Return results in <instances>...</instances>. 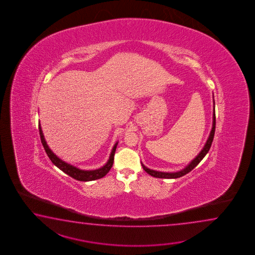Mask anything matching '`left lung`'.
<instances>
[{
  "instance_id": "left-lung-1",
  "label": "left lung",
  "mask_w": 255,
  "mask_h": 255,
  "mask_svg": "<svg viewBox=\"0 0 255 255\" xmlns=\"http://www.w3.org/2000/svg\"><path fill=\"white\" fill-rule=\"evenodd\" d=\"M213 105H215L214 99H213ZM212 128L211 130L210 135L207 139L205 145L203 146V148L201 149V151L198 154V156H196L194 159H192L190 161V164H188L183 169L177 171V172H163V171H157V170H153L150 168H146V166L141 162L142 168L146 171V173L149 174L152 177L155 178H159V179H177V178H180L182 176H184L186 174L190 172L193 168H195L196 166L201 162L202 158L206 156L207 153L210 150L211 146H212V141H213V137H214V134H215V125H216V119H215V107L213 106V117H212Z\"/></svg>"
}]
</instances>
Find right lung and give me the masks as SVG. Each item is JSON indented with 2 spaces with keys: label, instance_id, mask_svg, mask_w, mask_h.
<instances>
[{
  "label": "right lung",
  "instance_id": "right-lung-1",
  "mask_svg": "<svg viewBox=\"0 0 255 255\" xmlns=\"http://www.w3.org/2000/svg\"><path fill=\"white\" fill-rule=\"evenodd\" d=\"M39 134H40V137H41V141H42L43 148H44V150L46 152V154H47V156L50 158V160L57 168H60L62 171H64L67 175H69L73 179L79 180V181H91V180L101 179V178H103L107 174L109 173L110 168H112V166H113L115 152H116V148H117L119 142H117L115 144L113 148H112V151L110 153L109 160H108V162L104 165L103 167L98 168V169H92V170H84V169L76 168L75 166H73V165L68 164V163L65 162L64 160H62L61 158H59L54 154V152L51 150V148L49 147L46 141L44 139V135H43L40 122H39Z\"/></svg>",
  "mask_w": 255,
  "mask_h": 255
}]
</instances>
